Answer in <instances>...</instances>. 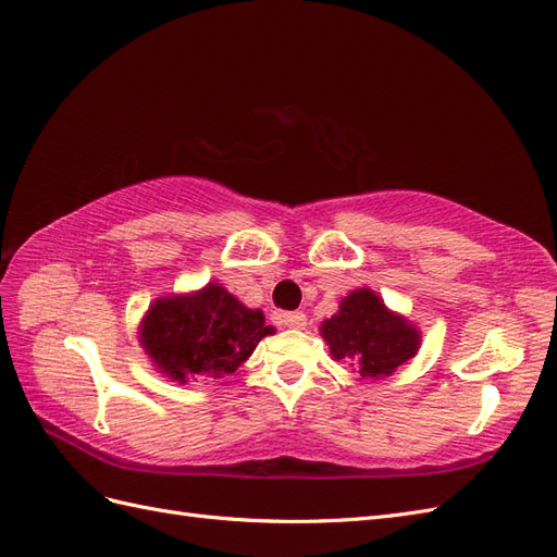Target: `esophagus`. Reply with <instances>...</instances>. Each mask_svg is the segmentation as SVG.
Returning <instances> with one entry per match:
<instances>
[{
  "mask_svg": "<svg viewBox=\"0 0 557 557\" xmlns=\"http://www.w3.org/2000/svg\"><path fill=\"white\" fill-rule=\"evenodd\" d=\"M281 325L293 327V330H305L307 327V315L301 311H285V313H281Z\"/></svg>",
  "mask_w": 557,
  "mask_h": 557,
  "instance_id": "esophagus-1",
  "label": "esophagus"
}]
</instances>
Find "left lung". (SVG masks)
I'll return each instance as SVG.
<instances>
[{"label":"left lung","mask_w":557,"mask_h":557,"mask_svg":"<svg viewBox=\"0 0 557 557\" xmlns=\"http://www.w3.org/2000/svg\"><path fill=\"white\" fill-rule=\"evenodd\" d=\"M334 360L358 362L362 379L391 376L399 364L411 360L418 350L420 336L407 320L383 307L372 290L350 293L339 307V313L323 323Z\"/></svg>","instance_id":"obj_1"}]
</instances>
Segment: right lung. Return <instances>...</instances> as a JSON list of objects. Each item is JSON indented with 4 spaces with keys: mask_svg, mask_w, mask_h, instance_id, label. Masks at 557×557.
Here are the masks:
<instances>
[{
    "mask_svg": "<svg viewBox=\"0 0 557 557\" xmlns=\"http://www.w3.org/2000/svg\"><path fill=\"white\" fill-rule=\"evenodd\" d=\"M272 334L262 311L246 309L223 285L209 283L190 297L158 299L141 325V344L160 372L185 379H223Z\"/></svg>",
    "mask_w": 557,
    "mask_h": 557,
    "instance_id": "1",
    "label": "right lung"
}]
</instances>
